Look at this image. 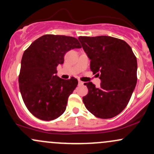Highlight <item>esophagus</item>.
Here are the masks:
<instances>
[{"instance_id":"34e87169","label":"esophagus","mask_w":154,"mask_h":154,"mask_svg":"<svg viewBox=\"0 0 154 154\" xmlns=\"http://www.w3.org/2000/svg\"><path fill=\"white\" fill-rule=\"evenodd\" d=\"M83 83H84V82H82V81H81V80H78V85H83Z\"/></svg>"}]
</instances>
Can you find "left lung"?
I'll use <instances>...</instances> for the list:
<instances>
[{
    "mask_svg": "<svg viewBox=\"0 0 154 154\" xmlns=\"http://www.w3.org/2000/svg\"><path fill=\"white\" fill-rule=\"evenodd\" d=\"M79 41L91 60L90 68L101 80L96 88L85 82L88 93L82 98L89 112L99 118H111L122 112L137 84V58L124 40L112 36H80Z\"/></svg>",
    "mask_w": 154,
    "mask_h": 154,
    "instance_id": "8db88e82",
    "label": "left lung"
}]
</instances>
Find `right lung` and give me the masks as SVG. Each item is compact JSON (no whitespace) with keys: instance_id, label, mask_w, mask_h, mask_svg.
Returning a JSON list of instances; mask_svg holds the SVG:
<instances>
[{"instance_id":"1","label":"right lung","mask_w":154,"mask_h":154,"mask_svg":"<svg viewBox=\"0 0 154 154\" xmlns=\"http://www.w3.org/2000/svg\"><path fill=\"white\" fill-rule=\"evenodd\" d=\"M81 48L72 36L44 35L24 52L21 60L19 87L23 102L35 117L56 119L65 112L68 98L78 84L74 77L63 80L56 75L57 66L72 49Z\"/></svg>"}]
</instances>
